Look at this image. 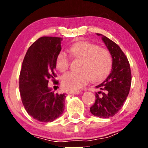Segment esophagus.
<instances>
[{
	"label": "esophagus",
	"mask_w": 148,
	"mask_h": 148,
	"mask_svg": "<svg viewBox=\"0 0 148 148\" xmlns=\"http://www.w3.org/2000/svg\"><path fill=\"white\" fill-rule=\"evenodd\" d=\"M67 94H79L80 92L79 91H69V92H67Z\"/></svg>",
	"instance_id": "obj_1"
}]
</instances>
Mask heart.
I'll return each instance as SVG.
<instances>
[{"mask_svg": "<svg viewBox=\"0 0 148 148\" xmlns=\"http://www.w3.org/2000/svg\"><path fill=\"white\" fill-rule=\"evenodd\" d=\"M71 56L82 60L80 73L69 72L61 78L62 85L67 90L75 91L82 88L88 81L100 82L110 73L112 64L111 54L108 50L87 42L73 44L69 49ZM69 66V58L66 53L60 52L56 58V67L64 72Z\"/></svg>", "mask_w": 148, "mask_h": 148, "instance_id": "obj_1", "label": "heart"}]
</instances>
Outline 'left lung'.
Here are the masks:
<instances>
[{"label": "left lung", "instance_id": "left-lung-1", "mask_svg": "<svg viewBox=\"0 0 148 148\" xmlns=\"http://www.w3.org/2000/svg\"><path fill=\"white\" fill-rule=\"evenodd\" d=\"M101 39L108 48L112 59L110 73L102 84L96 86L100 90L96 93V101L90 110L100 118L113 116L121 110L130 90L131 73L128 59L121 48L102 34Z\"/></svg>", "mask_w": 148, "mask_h": 148}]
</instances>
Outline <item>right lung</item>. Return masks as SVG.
Listing matches in <instances>:
<instances>
[{"mask_svg":"<svg viewBox=\"0 0 148 148\" xmlns=\"http://www.w3.org/2000/svg\"><path fill=\"white\" fill-rule=\"evenodd\" d=\"M62 38L42 37L28 48L19 75V90L26 111L40 122H52L61 116L65 94L54 93L48 79L56 77V58L61 50Z\"/></svg>","mask_w":148,"mask_h":148,"instance_id":"add662e5","label":"right lung"}]
</instances>
